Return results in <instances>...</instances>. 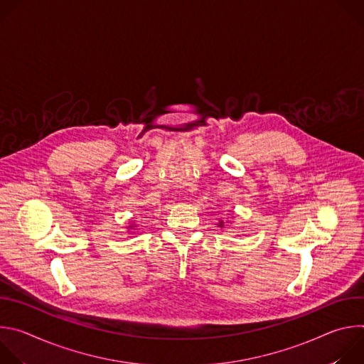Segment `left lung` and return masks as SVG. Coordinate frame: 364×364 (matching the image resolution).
Instances as JSON below:
<instances>
[{"instance_id":"obj_1","label":"left lung","mask_w":364,"mask_h":364,"mask_svg":"<svg viewBox=\"0 0 364 364\" xmlns=\"http://www.w3.org/2000/svg\"><path fill=\"white\" fill-rule=\"evenodd\" d=\"M219 226H220V228H223V222H220V223H219Z\"/></svg>"}]
</instances>
